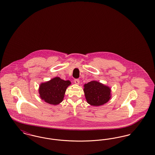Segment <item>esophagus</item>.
Segmentation results:
<instances>
[{"instance_id": "obj_1", "label": "esophagus", "mask_w": 155, "mask_h": 155, "mask_svg": "<svg viewBox=\"0 0 155 155\" xmlns=\"http://www.w3.org/2000/svg\"><path fill=\"white\" fill-rule=\"evenodd\" d=\"M74 82L76 84H80V80L78 79H75L74 80Z\"/></svg>"}]
</instances>
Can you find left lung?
Wrapping results in <instances>:
<instances>
[{
    "instance_id": "1",
    "label": "left lung",
    "mask_w": 155,
    "mask_h": 155,
    "mask_svg": "<svg viewBox=\"0 0 155 155\" xmlns=\"http://www.w3.org/2000/svg\"><path fill=\"white\" fill-rule=\"evenodd\" d=\"M84 92L87 102L94 106L107 103L111 97L110 88L95 81L85 84Z\"/></svg>"
}]
</instances>
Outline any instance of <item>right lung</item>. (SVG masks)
<instances>
[{
    "mask_svg": "<svg viewBox=\"0 0 155 155\" xmlns=\"http://www.w3.org/2000/svg\"><path fill=\"white\" fill-rule=\"evenodd\" d=\"M71 84L70 81H64L55 77L39 86V93L41 98L51 104H58L62 102L66 89Z\"/></svg>",
    "mask_w": 155,
    "mask_h": 155,
    "instance_id": "1",
    "label": "right lung"
}]
</instances>
